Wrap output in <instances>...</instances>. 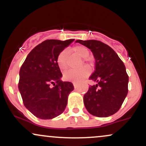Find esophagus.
<instances>
[{"label": "esophagus", "instance_id": "34e87169", "mask_svg": "<svg viewBox=\"0 0 146 146\" xmlns=\"http://www.w3.org/2000/svg\"><path fill=\"white\" fill-rule=\"evenodd\" d=\"M73 86H74V88H77V86H78V84H77L74 83V84H73Z\"/></svg>", "mask_w": 146, "mask_h": 146}]
</instances>
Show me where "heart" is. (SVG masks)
<instances>
[{"mask_svg":"<svg viewBox=\"0 0 146 146\" xmlns=\"http://www.w3.org/2000/svg\"><path fill=\"white\" fill-rule=\"evenodd\" d=\"M72 51L77 54L80 58H86L85 61L89 62V59H87V57L89 55V50L82 45H77L72 48ZM67 50L64 49L58 54L57 57V64L61 71H65L67 69V62H66V56H67ZM90 71L88 66H84L80 70H69L66 71L64 75V78L68 81L73 82H79L84 78H86L90 74Z\"/></svg>","mask_w":146,"mask_h":146,"instance_id":"1","label":"heart"}]
</instances>
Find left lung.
<instances>
[{"label": "left lung", "mask_w": 146, "mask_h": 146, "mask_svg": "<svg viewBox=\"0 0 146 146\" xmlns=\"http://www.w3.org/2000/svg\"><path fill=\"white\" fill-rule=\"evenodd\" d=\"M75 42L93 52L95 71L89 80L95 82L84 95L88 113L98 117H107L121 108L128 91V75L125 65L115 51L101 41L90 40Z\"/></svg>", "instance_id": "left-lung-1"}]
</instances>
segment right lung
<instances>
[{"mask_svg": "<svg viewBox=\"0 0 146 146\" xmlns=\"http://www.w3.org/2000/svg\"><path fill=\"white\" fill-rule=\"evenodd\" d=\"M73 40H44L31 50L22 64L18 89L25 106L38 118H54L67 105L68 94L74 86L60 80L62 74L57 57Z\"/></svg>", "mask_w": 146, "mask_h": 146, "instance_id": "obj_1", "label": "right lung"}]
</instances>
